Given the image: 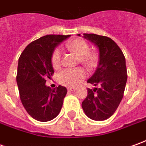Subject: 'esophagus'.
Segmentation results:
<instances>
[{"instance_id":"esophagus-1","label":"esophagus","mask_w":146,"mask_h":146,"mask_svg":"<svg viewBox=\"0 0 146 146\" xmlns=\"http://www.w3.org/2000/svg\"><path fill=\"white\" fill-rule=\"evenodd\" d=\"M76 88H68V91H75Z\"/></svg>"}]
</instances>
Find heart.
I'll return each mask as SVG.
<instances>
[{"mask_svg":"<svg viewBox=\"0 0 146 146\" xmlns=\"http://www.w3.org/2000/svg\"><path fill=\"white\" fill-rule=\"evenodd\" d=\"M67 48L76 55L80 56V61L84 66L92 68L97 62V55L94 52H90L88 44L81 39H75L67 44ZM51 64L54 68H58L61 63V51L55 48L51 54ZM86 72L81 67L74 69H64L58 74V80L62 85L75 87L85 78Z\"/></svg>","mask_w":146,"mask_h":146,"instance_id":"b5f03b06","label":"heart"}]
</instances>
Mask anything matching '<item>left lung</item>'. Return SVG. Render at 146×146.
I'll return each mask as SVG.
<instances>
[{
  "mask_svg": "<svg viewBox=\"0 0 146 146\" xmlns=\"http://www.w3.org/2000/svg\"><path fill=\"white\" fill-rule=\"evenodd\" d=\"M83 35L97 47L99 61L95 72L88 80V83L98 88H88L82 108L90 119L105 120L115 113L123 96L127 79L125 57L110 37L94 33Z\"/></svg>",
  "mask_w": 146,
  "mask_h": 146,
  "instance_id": "left-lung-1",
  "label": "left lung"
}]
</instances>
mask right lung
Masks as SVG:
<instances>
[{
  "instance_id": "1",
  "label": "right lung",
  "mask_w": 146,
  "mask_h": 146,
  "mask_svg": "<svg viewBox=\"0 0 146 146\" xmlns=\"http://www.w3.org/2000/svg\"><path fill=\"white\" fill-rule=\"evenodd\" d=\"M70 36H42L27 45L19 58L16 81L21 102L29 115L38 121L51 120L60 113L66 88L59 85L52 90L45 84L54 73L52 52Z\"/></svg>"
}]
</instances>
